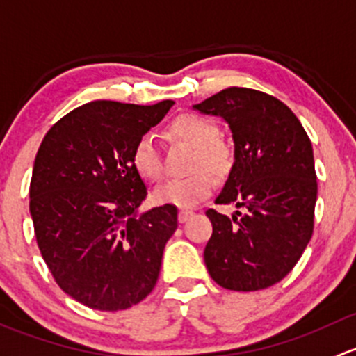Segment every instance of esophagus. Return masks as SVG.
I'll return each instance as SVG.
<instances>
[{
    "label": "esophagus",
    "mask_w": 356,
    "mask_h": 356,
    "mask_svg": "<svg viewBox=\"0 0 356 356\" xmlns=\"http://www.w3.org/2000/svg\"><path fill=\"white\" fill-rule=\"evenodd\" d=\"M192 216H193L192 211H186V209H181V211H179V214H178V221L179 222H185V221H188V219L192 218Z\"/></svg>",
    "instance_id": "34e87169"
}]
</instances>
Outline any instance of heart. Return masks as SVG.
Returning a JSON list of instances; mask_svg holds the SVG:
<instances>
[{
  "label": "heart",
  "mask_w": 356,
  "mask_h": 356,
  "mask_svg": "<svg viewBox=\"0 0 356 356\" xmlns=\"http://www.w3.org/2000/svg\"><path fill=\"white\" fill-rule=\"evenodd\" d=\"M170 131L179 140L195 147L192 170L204 165L216 175H225L232 166V151L218 140V127L197 115H181L171 123ZM135 171L147 181H159L164 175L163 159L152 135H142L131 151ZM216 179L207 170L193 171L185 178H175L157 186L154 200L163 205L188 209L214 190Z\"/></svg>",
  "instance_id": "heart-1"
}]
</instances>
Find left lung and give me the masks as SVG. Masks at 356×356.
I'll list each match as a JSON object with an SVG mask.
<instances>
[{
  "label": "left lung",
  "instance_id": "8db88e82",
  "mask_svg": "<svg viewBox=\"0 0 356 356\" xmlns=\"http://www.w3.org/2000/svg\"><path fill=\"white\" fill-rule=\"evenodd\" d=\"M193 109L229 124L234 163L216 204L245 209L232 218L205 212L212 234L205 267L219 286L257 291L280 283L314 233L317 175L307 131L280 99L229 87Z\"/></svg>",
  "mask_w": 356,
  "mask_h": 356
}]
</instances>
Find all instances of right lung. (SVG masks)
<instances>
[{
  "mask_svg": "<svg viewBox=\"0 0 356 356\" xmlns=\"http://www.w3.org/2000/svg\"><path fill=\"white\" fill-rule=\"evenodd\" d=\"M173 104L87 102L54 123L39 147L31 179L35 240L58 286L82 305L130 309L156 286L178 209L138 214L147 188L131 151Z\"/></svg>",
  "mask_w": 356,
  "mask_h": 356,
  "instance_id": "obj_1",
  "label": "right lung"
}]
</instances>
